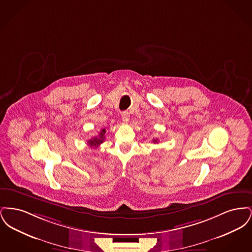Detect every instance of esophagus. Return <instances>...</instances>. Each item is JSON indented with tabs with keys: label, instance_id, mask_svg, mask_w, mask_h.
I'll return each mask as SVG.
<instances>
[{
	"label": "esophagus",
	"instance_id": "34e87169",
	"mask_svg": "<svg viewBox=\"0 0 252 252\" xmlns=\"http://www.w3.org/2000/svg\"><path fill=\"white\" fill-rule=\"evenodd\" d=\"M121 116H122V120L124 121V122H128L129 120V113L127 112V111H123L122 112V114H121Z\"/></svg>",
	"mask_w": 252,
	"mask_h": 252
}]
</instances>
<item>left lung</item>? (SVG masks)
<instances>
[{"instance_id": "obj_1", "label": "left lung", "mask_w": 252, "mask_h": 252, "mask_svg": "<svg viewBox=\"0 0 252 252\" xmlns=\"http://www.w3.org/2000/svg\"><path fill=\"white\" fill-rule=\"evenodd\" d=\"M153 143H158V139H156V140L154 139V140H153Z\"/></svg>"}]
</instances>
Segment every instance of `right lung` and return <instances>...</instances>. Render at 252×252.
<instances>
[{
  "label": "right lung",
  "mask_w": 252,
  "mask_h": 252,
  "mask_svg": "<svg viewBox=\"0 0 252 252\" xmlns=\"http://www.w3.org/2000/svg\"><path fill=\"white\" fill-rule=\"evenodd\" d=\"M105 133H106V129L103 128L101 131L99 132V135H98V136L94 137V138H92L91 140L88 141L89 145L97 147L98 145H100V144H102V143L104 142V140H105Z\"/></svg>",
  "instance_id": "1"
}]
</instances>
